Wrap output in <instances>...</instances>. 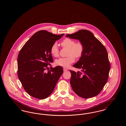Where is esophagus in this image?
Instances as JSON below:
<instances>
[{
    "label": "esophagus",
    "mask_w": 126,
    "mask_h": 126,
    "mask_svg": "<svg viewBox=\"0 0 126 126\" xmlns=\"http://www.w3.org/2000/svg\"><path fill=\"white\" fill-rule=\"evenodd\" d=\"M68 69H67V68H65V67H64L63 68V70H64V71L65 72V71H67Z\"/></svg>",
    "instance_id": "34e87169"
}]
</instances>
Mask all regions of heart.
Instances as JSON below:
<instances>
[{"label":"heart","mask_w":126,"mask_h":126,"mask_svg":"<svg viewBox=\"0 0 126 126\" xmlns=\"http://www.w3.org/2000/svg\"><path fill=\"white\" fill-rule=\"evenodd\" d=\"M61 45L63 48H68L67 55L66 58H61L56 60L55 63L57 66L67 67L75 61V58H80L82 57L84 50L83 44L81 42H76L72 39L66 38L61 42ZM51 55L55 57H57L59 55V50L57 44L53 43L50 49Z\"/></svg>","instance_id":"obj_1"}]
</instances>
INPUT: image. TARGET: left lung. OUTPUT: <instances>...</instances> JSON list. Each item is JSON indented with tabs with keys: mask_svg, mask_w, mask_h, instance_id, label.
<instances>
[{
	"mask_svg": "<svg viewBox=\"0 0 126 126\" xmlns=\"http://www.w3.org/2000/svg\"><path fill=\"white\" fill-rule=\"evenodd\" d=\"M66 37L78 40L84 46L82 57L73 65L81 71L70 70L72 89L84 98L97 95L107 82L110 68L106 48L88 30H79L72 34H66Z\"/></svg>",
	"mask_w": 126,
	"mask_h": 126,
	"instance_id": "1",
	"label": "left lung"
}]
</instances>
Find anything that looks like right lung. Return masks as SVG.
I'll return each instance as SVG.
<instances>
[{
  "instance_id": "add662e5",
  "label": "right lung",
  "mask_w": 126,
  "mask_h": 126,
  "mask_svg": "<svg viewBox=\"0 0 126 126\" xmlns=\"http://www.w3.org/2000/svg\"><path fill=\"white\" fill-rule=\"evenodd\" d=\"M64 34L55 35L45 30L39 31L20 50L17 58L18 78L31 96L42 100L53 92L63 70L61 66L48 69L53 62L50 49Z\"/></svg>"
}]
</instances>
